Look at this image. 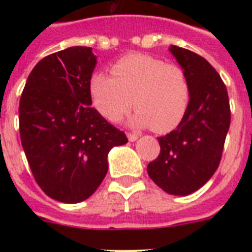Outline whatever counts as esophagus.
Segmentation results:
<instances>
[{
    "mask_svg": "<svg viewBox=\"0 0 252 252\" xmlns=\"http://www.w3.org/2000/svg\"><path fill=\"white\" fill-rule=\"evenodd\" d=\"M137 137H139V135H137V133H132V132H128V133H127L128 141H131V142L136 141Z\"/></svg>",
    "mask_w": 252,
    "mask_h": 252,
    "instance_id": "obj_1",
    "label": "esophagus"
}]
</instances>
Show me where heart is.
<instances>
[{
	"mask_svg": "<svg viewBox=\"0 0 252 252\" xmlns=\"http://www.w3.org/2000/svg\"><path fill=\"white\" fill-rule=\"evenodd\" d=\"M112 74H97L91 81L93 104L104 119L119 121L135 104L132 122L140 127L166 132L183 120L192 91L180 65L131 54L112 66Z\"/></svg>",
	"mask_w": 252,
	"mask_h": 252,
	"instance_id": "1",
	"label": "heart"
}]
</instances>
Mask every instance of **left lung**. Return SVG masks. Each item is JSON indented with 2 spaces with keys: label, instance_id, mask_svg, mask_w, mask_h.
Masks as SVG:
<instances>
[{
  "label": "left lung",
  "instance_id": "8db88e82",
  "mask_svg": "<svg viewBox=\"0 0 252 252\" xmlns=\"http://www.w3.org/2000/svg\"><path fill=\"white\" fill-rule=\"evenodd\" d=\"M170 51L186 70L192 94L178 127L158 137L160 154L149 162L148 174L164 192L187 195L203 187L220 165L230 128V101L223 81L203 57L177 45Z\"/></svg>",
  "mask_w": 252,
  "mask_h": 252
}]
</instances>
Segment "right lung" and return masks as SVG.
<instances>
[{
	"label": "right lung",
	"mask_w": 252,
	"mask_h": 252,
	"mask_svg": "<svg viewBox=\"0 0 252 252\" xmlns=\"http://www.w3.org/2000/svg\"><path fill=\"white\" fill-rule=\"evenodd\" d=\"M95 64L88 46L48 55L31 70L20 98V136L31 173L46 195L63 203L91 197L107 174L108 151L127 142L91 106Z\"/></svg>",
	"instance_id": "right-lung-1"
}]
</instances>
